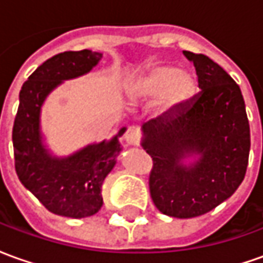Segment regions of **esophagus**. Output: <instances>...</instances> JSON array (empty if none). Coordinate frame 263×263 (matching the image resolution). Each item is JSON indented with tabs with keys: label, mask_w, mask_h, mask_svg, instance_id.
<instances>
[{
	"label": "esophagus",
	"mask_w": 263,
	"mask_h": 263,
	"mask_svg": "<svg viewBox=\"0 0 263 263\" xmlns=\"http://www.w3.org/2000/svg\"><path fill=\"white\" fill-rule=\"evenodd\" d=\"M124 141L128 145H138V142H139V131H138V128L129 126L125 134H124Z\"/></svg>",
	"instance_id": "esophagus-1"
}]
</instances>
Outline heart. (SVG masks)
I'll list each match as a JSON object with an SVG mask.
<instances>
[{"instance_id": "1", "label": "heart", "mask_w": 263, "mask_h": 263, "mask_svg": "<svg viewBox=\"0 0 263 263\" xmlns=\"http://www.w3.org/2000/svg\"><path fill=\"white\" fill-rule=\"evenodd\" d=\"M196 91V80L189 71L172 65H158L146 70L128 86L126 96L132 104L158 98V112L167 115L176 111Z\"/></svg>"}]
</instances>
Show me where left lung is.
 <instances>
[{
    "label": "left lung",
    "instance_id": "left-lung-1",
    "mask_svg": "<svg viewBox=\"0 0 263 263\" xmlns=\"http://www.w3.org/2000/svg\"><path fill=\"white\" fill-rule=\"evenodd\" d=\"M200 91L171 114L142 125V146L154 160L151 197L160 213L193 218L231 197L248 166L251 134L242 94L205 54L184 50ZM197 154L184 165L182 159Z\"/></svg>",
    "mask_w": 263,
    "mask_h": 263
}]
</instances>
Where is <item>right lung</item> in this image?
Returning <instances> with one entry per match:
<instances>
[{"label":"right lung","mask_w":263,"mask_h":263,"mask_svg":"<svg viewBox=\"0 0 263 263\" xmlns=\"http://www.w3.org/2000/svg\"><path fill=\"white\" fill-rule=\"evenodd\" d=\"M103 53L88 49L54 54L32 73L20 91V107L12 128L15 171L21 183L53 214L86 218L103 205L101 186L121 152L118 138L92 143L67 158H54L45 148L41 108L65 80L88 73Z\"/></svg>","instance_id":"obj_1"}]
</instances>
